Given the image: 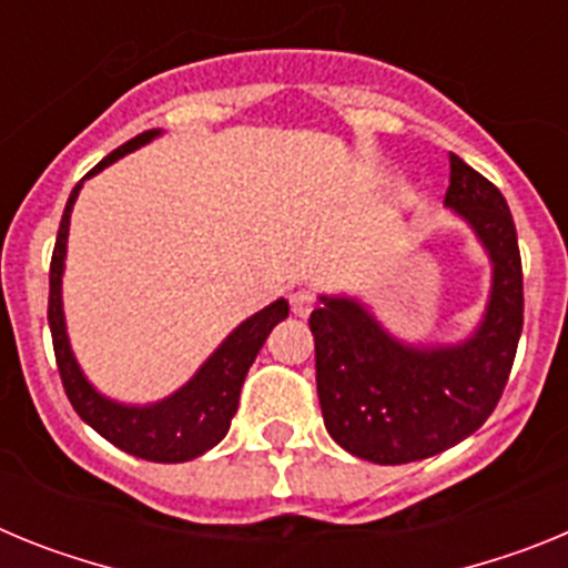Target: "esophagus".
<instances>
[{"instance_id":"obj_1","label":"esophagus","mask_w":568,"mask_h":568,"mask_svg":"<svg viewBox=\"0 0 568 568\" xmlns=\"http://www.w3.org/2000/svg\"><path fill=\"white\" fill-rule=\"evenodd\" d=\"M313 293H307V290H295L293 295H290V310H293V315H298V318H307L310 313H313Z\"/></svg>"}]
</instances>
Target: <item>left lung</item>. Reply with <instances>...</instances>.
I'll return each mask as SVG.
<instances>
[{"instance_id":"8db88e82","label":"left lung","mask_w":568,"mask_h":568,"mask_svg":"<svg viewBox=\"0 0 568 568\" xmlns=\"http://www.w3.org/2000/svg\"><path fill=\"white\" fill-rule=\"evenodd\" d=\"M446 207L475 230L491 258V295L471 338L406 346L355 298L321 295L310 315L324 426L373 464H409L469 438L498 406L524 329V270L500 190L449 153Z\"/></svg>"}]
</instances>
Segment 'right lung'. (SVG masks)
I'll use <instances>...</instances> for the list:
<instances>
[{
  "label": "right lung",
  "mask_w": 568,
  "mask_h": 568,
  "mask_svg": "<svg viewBox=\"0 0 568 568\" xmlns=\"http://www.w3.org/2000/svg\"><path fill=\"white\" fill-rule=\"evenodd\" d=\"M162 130H144V133H139L135 139L124 142L122 148H115L113 153L104 155L102 162L90 170L84 179L97 175L99 170L113 164L115 159H122L130 150L148 144ZM84 179L73 187L68 204H64L57 247H53V258H50L48 324L50 335H53V353H57V366L59 375H62L64 393H68V400L73 404L79 418L93 426L110 444L124 449V453L135 455V458L155 460V464L193 460L207 453V449H213L227 435L230 420H233L235 409H239L241 384L247 378V369L253 366L255 355L264 346V341H267L270 329L281 318H287V301H273L270 307H264L261 313L250 315L244 324H239L224 338V344L204 361L202 369L179 393L170 395V398L148 406H128L99 395L90 386V381L82 375L73 353H70L62 313V273L64 253H68L70 210H73V202H77Z\"/></svg>",
  "instance_id": "1"
}]
</instances>
